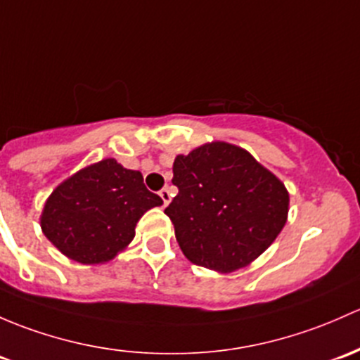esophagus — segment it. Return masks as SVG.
Instances as JSON below:
<instances>
[{"instance_id": "esophagus-1", "label": "esophagus", "mask_w": 360, "mask_h": 360, "mask_svg": "<svg viewBox=\"0 0 360 360\" xmlns=\"http://www.w3.org/2000/svg\"><path fill=\"white\" fill-rule=\"evenodd\" d=\"M158 195H160L162 202H164V207H167L169 202H170V198H172V191H170V188H164V190H160V193H158Z\"/></svg>"}]
</instances>
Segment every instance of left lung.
<instances>
[{"label": "left lung", "instance_id": "left-lung-1", "mask_svg": "<svg viewBox=\"0 0 360 360\" xmlns=\"http://www.w3.org/2000/svg\"><path fill=\"white\" fill-rule=\"evenodd\" d=\"M177 193L165 209L184 257L217 272L247 267L288 219L285 184L247 150L224 141L177 155Z\"/></svg>", "mask_w": 360, "mask_h": 360}]
</instances>
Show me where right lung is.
I'll list each match as a JSON object with an SVG mask.
<instances>
[{
    "label": "right lung",
    "mask_w": 360,
    "mask_h": 360,
    "mask_svg": "<svg viewBox=\"0 0 360 360\" xmlns=\"http://www.w3.org/2000/svg\"><path fill=\"white\" fill-rule=\"evenodd\" d=\"M162 203L146 190L139 170L105 158L53 190L41 214V229L63 255L94 266L122 252L143 214Z\"/></svg>",
    "instance_id": "obj_1"
}]
</instances>
